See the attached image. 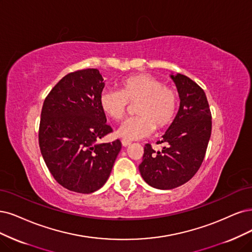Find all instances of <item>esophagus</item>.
Instances as JSON below:
<instances>
[{
  "label": "esophagus",
  "mask_w": 252,
  "mask_h": 252,
  "mask_svg": "<svg viewBox=\"0 0 252 252\" xmlns=\"http://www.w3.org/2000/svg\"><path fill=\"white\" fill-rule=\"evenodd\" d=\"M121 144H123V146L126 147V146H128V145H131V142L126 141V140H123V141H121Z\"/></svg>",
  "instance_id": "obj_1"
}]
</instances>
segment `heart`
<instances>
[{"label":"heart","instance_id":"obj_1","mask_svg":"<svg viewBox=\"0 0 252 252\" xmlns=\"http://www.w3.org/2000/svg\"><path fill=\"white\" fill-rule=\"evenodd\" d=\"M119 90L106 89L99 95V106L104 113L115 121L123 119L129 104H137V117L127 119L117 134L126 141L150 136L155 127L168 126L178 113L179 93L164 85L158 78L139 73L120 81Z\"/></svg>","mask_w":252,"mask_h":252}]
</instances>
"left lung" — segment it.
<instances>
[{"label": "left lung", "mask_w": 252, "mask_h": 252, "mask_svg": "<svg viewBox=\"0 0 252 252\" xmlns=\"http://www.w3.org/2000/svg\"><path fill=\"white\" fill-rule=\"evenodd\" d=\"M181 98L173 123L157 144H145L139 170L154 188L169 190L190 181L200 168L212 132V114L203 89L187 76L171 74Z\"/></svg>", "instance_id": "left-lung-1"}]
</instances>
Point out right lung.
I'll return each instance as SVG.
<instances>
[{"label": "right lung", "mask_w": 252, "mask_h": 252, "mask_svg": "<svg viewBox=\"0 0 252 252\" xmlns=\"http://www.w3.org/2000/svg\"><path fill=\"white\" fill-rule=\"evenodd\" d=\"M95 68L67 73L43 101L38 142L51 174L69 191L89 194L107 182L121 150L114 140L98 143L112 133L99 106L104 89Z\"/></svg>", "instance_id": "add662e5"}]
</instances>
